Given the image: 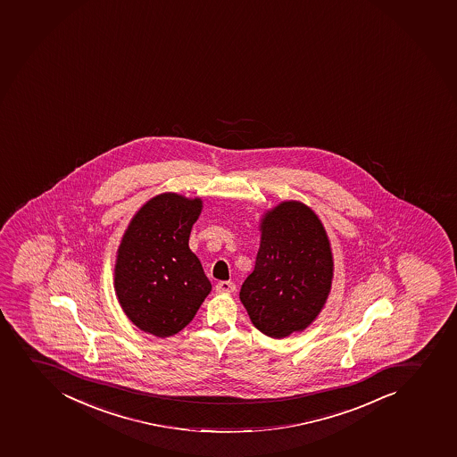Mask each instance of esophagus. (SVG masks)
<instances>
[{
  "label": "esophagus",
  "instance_id": "obj_1",
  "mask_svg": "<svg viewBox=\"0 0 457 457\" xmlns=\"http://www.w3.org/2000/svg\"><path fill=\"white\" fill-rule=\"evenodd\" d=\"M216 291L220 292V294H231V292L236 291V285L232 282L221 280V282L217 283Z\"/></svg>",
  "mask_w": 457,
  "mask_h": 457
}]
</instances>
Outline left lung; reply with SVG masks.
Masks as SVG:
<instances>
[{"label":"left lung","instance_id":"1","mask_svg":"<svg viewBox=\"0 0 457 457\" xmlns=\"http://www.w3.org/2000/svg\"><path fill=\"white\" fill-rule=\"evenodd\" d=\"M261 245L240 300L254 327L273 339L303 331L322 311L333 280V253L320 217L285 201L261 219Z\"/></svg>","mask_w":457,"mask_h":457}]
</instances>
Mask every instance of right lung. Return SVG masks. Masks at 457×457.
Segmentation results:
<instances>
[{
	"label": "right lung",
	"mask_w": 457,
	"mask_h": 457,
	"mask_svg": "<svg viewBox=\"0 0 457 457\" xmlns=\"http://www.w3.org/2000/svg\"><path fill=\"white\" fill-rule=\"evenodd\" d=\"M201 210V198L161 193L139 208L118 247V302L137 328L162 339L181 331L212 291L188 247Z\"/></svg>",
	"instance_id": "add662e5"
}]
</instances>
